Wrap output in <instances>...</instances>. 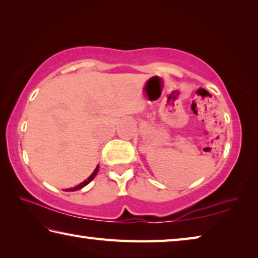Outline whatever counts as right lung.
<instances>
[{
    "label": "right lung",
    "instance_id": "obj_1",
    "mask_svg": "<svg viewBox=\"0 0 258 258\" xmlns=\"http://www.w3.org/2000/svg\"><path fill=\"white\" fill-rule=\"evenodd\" d=\"M98 171H99V166H97V168L94 169V172L91 174L90 175V177L87 178V180H85L84 182H82L81 184H78V185H76L75 187H71V189H66L64 191H76V190H80V189H82V187H84L85 185H87L89 184V183L93 180V178L95 177V175H97V173H98Z\"/></svg>",
    "mask_w": 258,
    "mask_h": 258
}]
</instances>
